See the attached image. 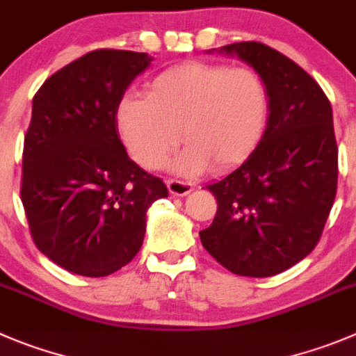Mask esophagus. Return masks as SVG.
<instances>
[{
  "mask_svg": "<svg viewBox=\"0 0 356 356\" xmlns=\"http://www.w3.org/2000/svg\"><path fill=\"white\" fill-rule=\"evenodd\" d=\"M167 186L170 195H174V197H186V195H189L191 191H193V184L179 181V179H168Z\"/></svg>",
  "mask_w": 356,
  "mask_h": 356,
  "instance_id": "obj_1",
  "label": "esophagus"
}]
</instances>
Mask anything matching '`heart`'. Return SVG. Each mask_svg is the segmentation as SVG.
<instances>
[{
	"mask_svg": "<svg viewBox=\"0 0 356 356\" xmlns=\"http://www.w3.org/2000/svg\"><path fill=\"white\" fill-rule=\"evenodd\" d=\"M267 114V89L257 72L188 61L149 81L145 98L122 96L115 126L129 156L149 170L182 138L186 147L172 168L195 175L209 167L230 170L248 159L264 135Z\"/></svg>",
	"mask_w": 356,
	"mask_h": 356,
	"instance_id": "1",
	"label": "heart"
}]
</instances>
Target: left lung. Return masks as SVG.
Instances as JSON below:
<instances>
[{
    "instance_id": "obj_1",
    "label": "left lung",
    "mask_w": 356,
    "mask_h": 356,
    "mask_svg": "<svg viewBox=\"0 0 356 356\" xmlns=\"http://www.w3.org/2000/svg\"><path fill=\"white\" fill-rule=\"evenodd\" d=\"M248 63L267 89V126L241 167L209 184L218 212L200 241L237 275L268 277L304 260L320 241L337 191L332 105L297 63L258 42L207 52Z\"/></svg>"
}]
</instances>
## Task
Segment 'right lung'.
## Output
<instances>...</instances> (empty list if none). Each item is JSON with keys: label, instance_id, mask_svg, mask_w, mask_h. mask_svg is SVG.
Instances as JSON below:
<instances>
[{"label": "right lung", "instance_id": "1", "mask_svg": "<svg viewBox=\"0 0 356 356\" xmlns=\"http://www.w3.org/2000/svg\"><path fill=\"white\" fill-rule=\"evenodd\" d=\"M152 58L88 52L43 82L24 138L21 200L36 248L73 274L103 277L133 260L145 214L168 197L161 179L131 161L115 108Z\"/></svg>", "mask_w": 356, "mask_h": 356}]
</instances>
